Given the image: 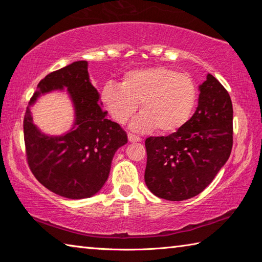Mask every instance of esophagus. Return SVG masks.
I'll use <instances>...</instances> for the list:
<instances>
[{"mask_svg":"<svg viewBox=\"0 0 262 262\" xmlns=\"http://www.w3.org/2000/svg\"><path fill=\"white\" fill-rule=\"evenodd\" d=\"M128 140H129V142H132V143H134V142H140L141 141L140 137L134 135V134H128Z\"/></svg>","mask_w":262,"mask_h":262,"instance_id":"obj_1","label":"esophagus"}]
</instances>
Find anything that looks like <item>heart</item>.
<instances>
[{"instance_id":"b5f03b06","label":"heart","mask_w":262,"mask_h":262,"mask_svg":"<svg viewBox=\"0 0 262 262\" xmlns=\"http://www.w3.org/2000/svg\"><path fill=\"white\" fill-rule=\"evenodd\" d=\"M198 91L189 75L166 67L128 72L121 85L108 83L101 91L105 107L118 123H126L141 103L142 113L130 128L139 133L156 129L168 134L188 121L196 103Z\"/></svg>"}]
</instances>
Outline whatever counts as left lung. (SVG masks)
<instances>
[{
  "label": "left lung",
  "instance_id": "left-lung-1",
  "mask_svg": "<svg viewBox=\"0 0 262 262\" xmlns=\"http://www.w3.org/2000/svg\"><path fill=\"white\" fill-rule=\"evenodd\" d=\"M199 91L198 107L180 129L145 140V184L168 201L200 194L231 154L233 108L228 91L210 74Z\"/></svg>",
  "mask_w": 262,
  "mask_h": 262
}]
</instances>
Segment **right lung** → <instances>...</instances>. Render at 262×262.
Masks as SVG:
<instances>
[{
	"instance_id": "1",
	"label": "right lung",
	"mask_w": 262,
	"mask_h": 262,
	"mask_svg": "<svg viewBox=\"0 0 262 262\" xmlns=\"http://www.w3.org/2000/svg\"><path fill=\"white\" fill-rule=\"evenodd\" d=\"M64 87L74 107L73 127L62 136L45 135L34 125L29 107L40 95ZM99 98L88 62L76 61L48 74L30 100L24 118L29 166L39 183L60 196L79 200L98 193L115 151L127 143L125 130L106 118Z\"/></svg>"
}]
</instances>
